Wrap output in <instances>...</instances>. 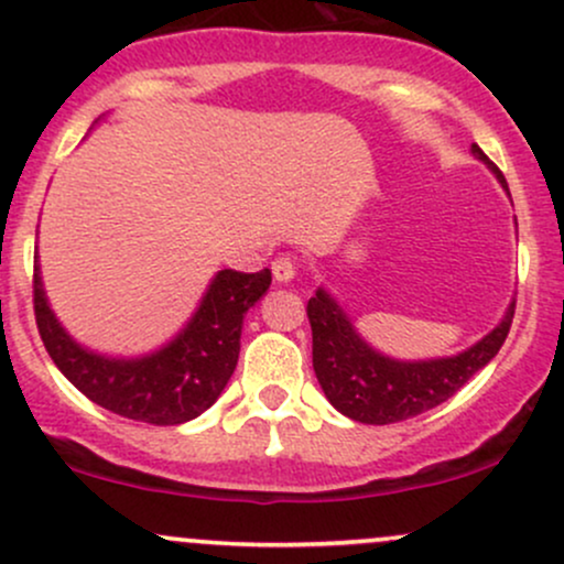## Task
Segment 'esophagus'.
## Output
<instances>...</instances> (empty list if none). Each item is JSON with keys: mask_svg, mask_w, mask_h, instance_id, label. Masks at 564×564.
Listing matches in <instances>:
<instances>
[{"mask_svg": "<svg viewBox=\"0 0 564 564\" xmlns=\"http://www.w3.org/2000/svg\"><path fill=\"white\" fill-rule=\"evenodd\" d=\"M296 275V268L294 262H291V257H275L273 260V278L278 283H289L291 278Z\"/></svg>", "mask_w": 564, "mask_h": 564, "instance_id": "34e87169", "label": "esophagus"}]
</instances>
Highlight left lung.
Here are the masks:
<instances>
[{
  "mask_svg": "<svg viewBox=\"0 0 564 564\" xmlns=\"http://www.w3.org/2000/svg\"><path fill=\"white\" fill-rule=\"evenodd\" d=\"M471 153L509 193L503 174L480 145H471ZM307 318L313 328V368L328 403L352 422L394 424L445 403L496 358L514 318V302L501 323L480 341L451 358L432 360H398L379 352L358 334L355 323L326 289L310 296Z\"/></svg>",
  "mask_w": 564,
  "mask_h": 564,
  "instance_id": "left-lung-1",
  "label": "left lung"
}]
</instances>
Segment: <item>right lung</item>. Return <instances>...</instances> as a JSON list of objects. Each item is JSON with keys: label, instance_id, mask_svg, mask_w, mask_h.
I'll return each mask as SVG.
<instances>
[{"label": "right lung", "instance_id": "add662e5", "mask_svg": "<svg viewBox=\"0 0 564 564\" xmlns=\"http://www.w3.org/2000/svg\"><path fill=\"white\" fill-rule=\"evenodd\" d=\"M270 270H219L185 328L140 358H111L87 349L55 318L34 262V313L50 358L82 394L134 422L172 426L200 416L223 394L238 352L243 315L270 289Z\"/></svg>", "mask_w": 564, "mask_h": 564}]
</instances>
